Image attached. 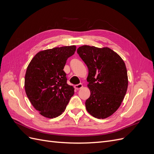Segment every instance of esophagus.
<instances>
[{
	"label": "esophagus",
	"instance_id": "obj_1",
	"mask_svg": "<svg viewBox=\"0 0 154 154\" xmlns=\"http://www.w3.org/2000/svg\"><path fill=\"white\" fill-rule=\"evenodd\" d=\"M82 87H83L82 83H79V84L75 85V86H74V88H75L76 89L78 90V89H80L81 88H82Z\"/></svg>",
	"mask_w": 154,
	"mask_h": 154
}]
</instances>
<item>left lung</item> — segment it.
<instances>
[{
	"label": "left lung",
	"mask_w": 154,
	"mask_h": 154,
	"mask_svg": "<svg viewBox=\"0 0 154 154\" xmlns=\"http://www.w3.org/2000/svg\"><path fill=\"white\" fill-rule=\"evenodd\" d=\"M77 53L88 69L91 96L85 101L87 110L97 119L108 118L118 109L127 91L125 62L108 48L83 45Z\"/></svg>",
	"instance_id": "left-lung-1"
}]
</instances>
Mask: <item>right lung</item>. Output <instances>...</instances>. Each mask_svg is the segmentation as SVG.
Masks as SVG:
<instances>
[{"label":"right lung","mask_w":154,"mask_h":154,"mask_svg":"<svg viewBox=\"0 0 154 154\" xmlns=\"http://www.w3.org/2000/svg\"><path fill=\"white\" fill-rule=\"evenodd\" d=\"M76 46H65L40 51L29 63L25 76V90L32 105L41 115L57 118L65 111L73 96L63 68Z\"/></svg>","instance_id":"1"}]
</instances>
